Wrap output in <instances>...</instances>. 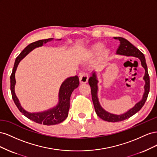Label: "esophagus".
I'll return each mask as SVG.
<instances>
[{"label": "esophagus", "instance_id": "34e87169", "mask_svg": "<svg viewBox=\"0 0 157 157\" xmlns=\"http://www.w3.org/2000/svg\"><path fill=\"white\" fill-rule=\"evenodd\" d=\"M79 80L80 84L86 83L88 80V75L86 73H81L80 74Z\"/></svg>", "mask_w": 157, "mask_h": 157}]
</instances>
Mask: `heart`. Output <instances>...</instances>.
Returning <instances> with one entry per match:
<instances>
[{"instance_id":"1","label":"heart","mask_w":157,"mask_h":157,"mask_svg":"<svg viewBox=\"0 0 157 157\" xmlns=\"http://www.w3.org/2000/svg\"><path fill=\"white\" fill-rule=\"evenodd\" d=\"M104 47V44L103 42H96V43L93 44L91 46H90L89 50V54L92 56H97L102 51L101 56L103 58L107 59L109 58V56H110L111 51L109 48H104L103 50H102Z\"/></svg>"}]
</instances>
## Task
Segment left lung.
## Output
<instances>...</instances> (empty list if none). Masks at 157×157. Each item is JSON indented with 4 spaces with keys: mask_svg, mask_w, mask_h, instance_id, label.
Listing matches in <instances>:
<instances>
[{
    "mask_svg": "<svg viewBox=\"0 0 157 157\" xmlns=\"http://www.w3.org/2000/svg\"><path fill=\"white\" fill-rule=\"evenodd\" d=\"M114 39H117L120 42V46L117 51V54L121 56H133L135 58H139L141 61V65L145 69V75L144 77V80H145V86H144V93L143 94V97L140 101L135 104V105L132 109H129L126 113L121 114V115H115L105 111L100 105L99 101V99L98 96V79L97 77V74L95 71L92 73V76L90 77L88 80V83L91 88L92 98V101L94 103V106L95 111L97 115L101 118V119L108 122H116L122 121L124 120L128 119V118L131 117L135 114L138 112L140 109L144 105V104L147 99V96L149 92L150 88V80L149 76L148 74V70H147V66L146 64V61L144 54L140 52L136 47L132 44L130 42L126 39L122 37H115Z\"/></svg>",
    "mask_w": 157,
    "mask_h": 157,
    "instance_id": "left-lung-1",
    "label": "left lung"
}]
</instances>
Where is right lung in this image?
I'll return each mask as SVG.
<instances>
[{"label":"right lung","mask_w":157,"mask_h":157,"mask_svg":"<svg viewBox=\"0 0 157 157\" xmlns=\"http://www.w3.org/2000/svg\"><path fill=\"white\" fill-rule=\"evenodd\" d=\"M54 40L53 38L48 39L39 40L36 42H33L26 46L20 54L19 55L14 63L12 73L10 76V90L12 92V99L15 103L16 105L19 110L24 116H25L29 119L34 121L39 124H43L44 125H54L58 124L62 122L67 118L70 106V98L73 90L78 88L79 85V79L77 76L71 77L66 78L61 84L59 90V100L58 103L56 106L46 111L37 113H30L28 112L22 107L20 101L16 96L15 93V85L16 83L15 78V73L17 66L20 63L21 60L25 57L38 47L43 46L44 44H46L48 42H50ZM58 39L57 40H61Z\"/></svg>","instance_id":"1"}]
</instances>
